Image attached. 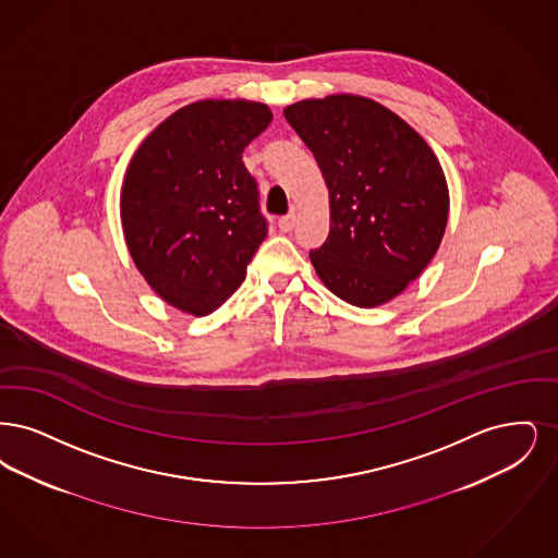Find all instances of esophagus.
I'll return each instance as SVG.
<instances>
[{
  "instance_id": "obj_1",
  "label": "esophagus",
  "mask_w": 558,
  "mask_h": 558,
  "mask_svg": "<svg viewBox=\"0 0 558 558\" xmlns=\"http://www.w3.org/2000/svg\"><path fill=\"white\" fill-rule=\"evenodd\" d=\"M279 229L283 231V233H288V231H291L293 229V225H295V215L293 213H290V215H286V217L279 218Z\"/></svg>"
}]
</instances>
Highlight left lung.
Instances as JSON below:
<instances>
[{
  "label": "left lung",
  "mask_w": 558,
  "mask_h": 558,
  "mask_svg": "<svg viewBox=\"0 0 558 558\" xmlns=\"http://www.w3.org/2000/svg\"><path fill=\"white\" fill-rule=\"evenodd\" d=\"M283 114L329 190V235L311 252L316 275L348 304H386L432 263L444 238L448 185L436 154L368 97L302 99Z\"/></svg>",
  "instance_id": "left-lung-1"
}]
</instances>
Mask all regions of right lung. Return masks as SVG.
I'll return each instance as SVG.
<instances>
[{
    "label": "right lung",
    "mask_w": 558,
    "mask_h": 558,
    "mask_svg": "<svg viewBox=\"0 0 558 558\" xmlns=\"http://www.w3.org/2000/svg\"><path fill=\"white\" fill-rule=\"evenodd\" d=\"M270 121L258 101L202 99L160 122L126 169L121 218L131 258L183 313H215L267 238L242 154Z\"/></svg>",
    "instance_id": "add662e5"
}]
</instances>
